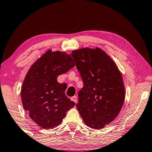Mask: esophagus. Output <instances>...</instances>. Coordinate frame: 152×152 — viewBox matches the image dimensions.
I'll return each instance as SVG.
<instances>
[{
  "instance_id": "1",
  "label": "esophagus",
  "mask_w": 152,
  "mask_h": 152,
  "mask_svg": "<svg viewBox=\"0 0 152 152\" xmlns=\"http://www.w3.org/2000/svg\"><path fill=\"white\" fill-rule=\"evenodd\" d=\"M70 99H71L72 101H73L75 103H77V97H76V96L72 97L71 98H70Z\"/></svg>"
}]
</instances>
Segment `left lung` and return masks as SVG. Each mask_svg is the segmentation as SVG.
Here are the masks:
<instances>
[{"label": "left lung", "mask_w": 152, "mask_h": 152, "mask_svg": "<svg viewBox=\"0 0 152 152\" xmlns=\"http://www.w3.org/2000/svg\"><path fill=\"white\" fill-rule=\"evenodd\" d=\"M71 56L84 82L77 109L86 125L94 129L104 128L118 115L125 99L121 72L99 48H82L72 50Z\"/></svg>", "instance_id": "obj_1"}]
</instances>
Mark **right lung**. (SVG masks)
<instances>
[{
  "instance_id": "1",
  "label": "right lung",
  "mask_w": 152,
  "mask_h": 152,
  "mask_svg": "<svg viewBox=\"0 0 152 152\" xmlns=\"http://www.w3.org/2000/svg\"><path fill=\"white\" fill-rule=\"evenodd\" d=\"M75 65L70 55L49 49L27 72L20 90L23 107L41 128L50 129L59 126L66 112L75 106L65 94L66 85L57 80Z\"/></svg>"
}]
</instances>
